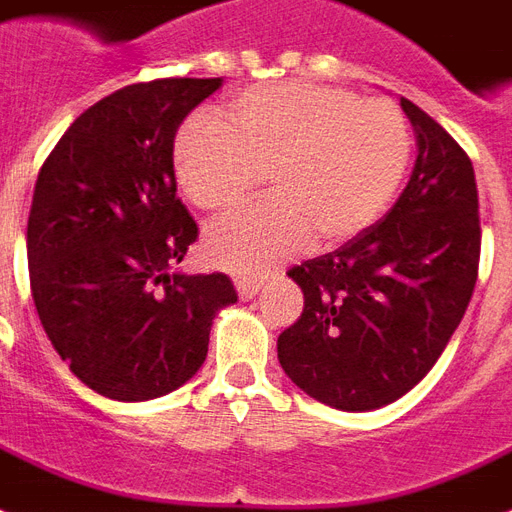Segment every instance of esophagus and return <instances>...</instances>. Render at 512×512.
Returning <instances> with one entry per match:
<instances>
[{"instance_id": "34e87169", "label": "esophagus", "mask_w": 512, "mask_h": 512, "mask_svg": "<svg viewBox=\"0 0 512 512\" xmlns=\"http://www.w3.org/2000/svg\"><path fill=\"white\" fill-rule=\"evenodd\" d=\"M235 285H237V293H240V299H253L261 288L259 280H253V277H237Z\"/></svg>"}]
</instances>
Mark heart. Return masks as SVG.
<instances>
[{
	"mask_svg": "<svg viewBox=\"0 0 512 512\" xmlns=\"http://www.w3.org/2000/svg\"><path fill=\"white\" fill-rule=\"evenodd\" d=\"M411 160L406 114L387 98L307 82L237 93L227 122L192 117L173 141V168L200 211L227 216L259 192L275 197L208 235L216 264L261 275L301 251L342 245L379 221Z\"/></svg>",
	"mask_w": 512,
	"mask_h": 512,
	"instance_id": "obj_1",
	"label": "heart"
}]
</instances>
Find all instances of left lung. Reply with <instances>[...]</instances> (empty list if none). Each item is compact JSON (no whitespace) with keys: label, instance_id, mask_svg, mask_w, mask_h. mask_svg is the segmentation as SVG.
<instances>
[{"label":"left lung","instance_id":"8db88e82","mask_svg":"<svg viewBox=\"0 0 512 512\" xmlns=\"http://www.w3.org/2000/svg\"><path fill=\"white\" fill-rule=\"evenodd\" d=\"M417 162L384 219L288 277L299 320L277 336L296 387L342 411H371L425 379L465 315L481 261L473 162L417 104Z\"/></svg>","mask_w":512,"mask_h":512}]
</instances>
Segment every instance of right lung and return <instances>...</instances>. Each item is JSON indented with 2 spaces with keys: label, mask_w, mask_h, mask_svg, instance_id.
<instances>
[{
  "label": "right lung",
  "mask_w": 512,
  "mask_h": 512,
  "mask_svg": "<svg viewBox=\"0 0 512 512\" xmlns=\"http://www.w3.org/2000/svg\"><path fill=\"white\" fill-rule=\"evenodd\" d=\"M221 79L165 77L106 95L71 122L39 168L26 253L47 339L79 382L152 400L192 379L224 272L170 275L200 229L176 197L178 125Z\"/></svg>",
  "instance_id": "1"
}]
</instances>
